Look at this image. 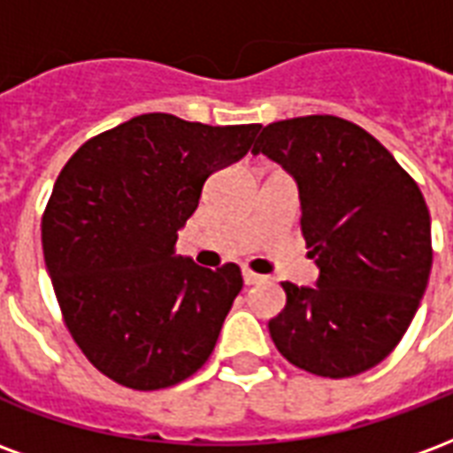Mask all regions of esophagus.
<instances>
[{"label":"esophagus","instance_id":"esophagus-1","mask_svg":"<svg viewBox=\"0 0 453 453\" xmlns=\"http://www.w3.org/2000/svg\"><path fill=\"white\" fill-rule=\"evenodd\" d=\"M242 279H245L247 286H255V284H262V281H265V276L255 274V272H250V269H242Z\"/></svg>","mask_w":453,"mask_h":453}]
</instances>
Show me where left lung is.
<instances>
[{
  "instance_id": "8db88e82",
  "label": "left lung",
  "mask_w": 453,
  "mask_h": 453,
  "mask_svg": "<svg viewBox=\"0 0 453 453\" xmlns=\"http://www.w3.org/2000/svg\"><path fill=\"white\" fill-rule=\"evenodd\" d=\"M296 179L318 286L284 281L286 308L269 320L276 349L325 379L369 371L395 349L432 269L422 191L371 133L337 116L262 128L252 148Z\"/></svg>"
}]
</instances>
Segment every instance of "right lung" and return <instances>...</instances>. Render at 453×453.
Returning a JSON list of instances; mask_svg holds the SVG:
<instances>
[{"instance_id":"add662e5","label":"right lung","mask_w":453,"mask_h":453,"mask_svg":"<svg viewBox=\"0 0 453 453\" xmlns=\"http://www.w3.org/2000/svg\"><path fill=\"white\" fill-rule=\"evenodd\" d=\"M259 123L206 126L142 113L87 140L43 213V257L65 325L104 376L133 390L196 373L242 288L174 252L218 169L252 148Z\"/></svg>"}]
</instances>
